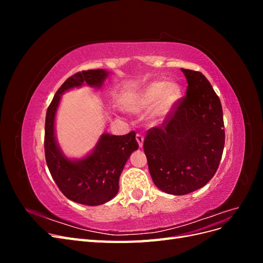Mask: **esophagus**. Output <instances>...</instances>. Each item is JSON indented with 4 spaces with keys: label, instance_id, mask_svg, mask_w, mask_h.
<instances>
[{
    "label": "esophagus",
    "instance_id": "34e87169",
    "mask_svg": "<svg viewBox=\"0 0 263 263\" xmlns=\"http://www.w3.org/2000/svg\"><path fill=\"white\" fill-rule=\"evenodd\" d=\"M136 140H137V142H138L139 147L141 148L142 145H144V136H142V135H140V134H137V135H136Z\"/></svg>",
    "mask_w": 263,
    "mask_h": 263
}]
</instances>
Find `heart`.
<instances>
[{
  "mask_svg": "<svg viewBox=\"0 0 263 263\" xmlns=\"http://www.w3.org/2000/svg\"><path fill=\"white\" fill-rule=\"evenodd\" d=\"M180 97L181 87L179 84L155 81L127 97L124 101V105L127 110L138 114L145 112L156 104L151 112V117L155 121H160L171 112Z\"/></svg>",
  "mask_w": 263,
  "mask_h": 263,
  "instance_id": "obj_1",
  "label": "heart"
}]
</instances>
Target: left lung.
<instances>
[{"label":"left lung","instance_id":"1","mask_svg":"<svg viewBox=\"0 0 263 263\" xmlns=\"http://www.w3.org/2000/svg\"><path fill=\"white\" fill-rule=\"evenodd\" d=\"M186 95L161 127L148 130L144 141L150 176L158 189L185 195L203 187L216 173L225 145L219 98L198 71L181 69Z\"/></svg>","mask_w":263,"mask_h":263}]
</instances>
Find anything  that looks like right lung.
Instances as JSON below:
<instances>
[{
  "label": "right lung",
  "mask_w": 263,
  "mask_h": 263,
  "mask_svg": "<svg viewBox=\"0 0 263 263\" xmlns=\"http://www.w3.org/2000/svg\"><path fill=\"white\" fill-rule=\"evenodd\" d=\"M108 74L104 69H97L70 77L55 92L46 114L45 156L51 177L69 200L89 206L104 204L117 194L124 166L133 151L139 147L136 134L130 132L123 136L102 134L90 154L80 159H70L58 145L54 119L63 93L84 84L101 89Z\"/></svg>",
  "instance_id": "right-lung-1"
}]
</instances>
